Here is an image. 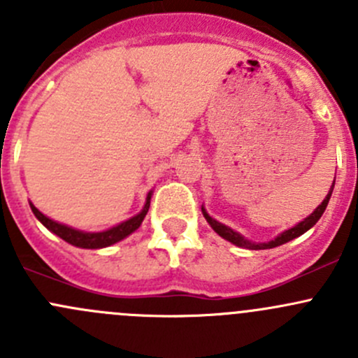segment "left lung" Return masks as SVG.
Here are the masks:
<instances>
[{
	"label": "left lung",
	"mask_w": 358,
	"mask_h": 358,
	"mask_svg": "<svg viewBox=\"0 0 358 358\" xmlns=\"http://www.w3.org/2000/svg\"><path fill=\"white\" fill-rule=\"evenodd\" d=\"M333 189H334V180H333V185L329 187V192L326 194V197H324L322 202H320V204L317 206V208L313 209V211L310 213V215L306 216V218H303L301 222L296 223L294 227H289V229H287V230H284L282 234H279V236H277L275 239L268 241V243H255V241L246 239V237L241 236L239 232L232 230V229H230V227L223 225V223H220L218 220L211 218V216L208 215V211H206L204 208H202V215H204L206 222H208L209 225H211V229L215 230V232L218 234L220 237H223V239L229 241V243L236 244V246L244 248V249H255V251H256V249H272V248L280 246V244L289 243V241L296 239V237H299V236H301V234H305L306 230L312 229V227L315 225L317 222H319V218H320V216H322V213L326 211V206H327V202H329V199H331V194H333Z\"/></svg>",
	"instance_id": "8db88e82"
}]
</instances>
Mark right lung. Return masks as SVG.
I'll list each match as a JSON object with an SVG mask.
<instances>
[{
  "instance_id": "right-lung-1",
  "label": "right lung",
  "mask_w": 358,
  "mask_h": 358,
  "mask_svg": "<svg viewBox=\"0 0 358 358\" xmlns=\"http://www.w3.org/2000/svg\"><path fill=\"white\" fill-rule=\"evenodd\" d=\"M150 197H152V192H149L147 196L145 206H143L142 211L138 215H135L133 218L126 220V222L119 223V225L112 227L109 230H103V232H83V230H76L72 227L62 225V223H57L53 220H50L48 216L43 215L38 208L31 202V209L32 213L36 215V218L50 230L53 232L55 236H59L60 239H64L66 243L72 244V246H78V248H85V249H100V248H107L112 246V244L119 243L122 241L124 237H128L129 234L135 232L140 225H142L143 218H145L147 211H149V206H150Z\"/></svg>"
}]
</instances>
